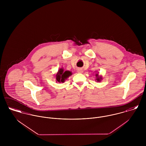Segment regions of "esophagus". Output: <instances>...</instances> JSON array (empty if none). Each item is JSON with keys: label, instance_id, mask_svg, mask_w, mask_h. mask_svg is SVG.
Masks as SVG:
<instances>
[{"label": "esophagus", "instance_id": "esophagus-1", "mask_svg": "<svg viewBox=\"0 0 146 146\" xmlns=\"http://www.w3.org/2000/svg\"><path fill=\"white\" fill-rule=\"evenodd\" d=\"M77 71H78V73H82L83 72V70L82 68H78Z\"/></svg>", "mask_w": 146, "mask_h": 146}]
</instances>
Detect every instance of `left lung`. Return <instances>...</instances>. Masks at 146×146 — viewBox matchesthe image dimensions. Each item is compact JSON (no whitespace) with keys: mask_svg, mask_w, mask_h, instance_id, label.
Listing matches in <instances>:
<instances>
[{"mask_svg":"<svg viewBox=\"0 0 146 146\" xmlns=\"http://www.w3.org/2000/svg\"><path fill=\"white\" fill-rule=\"evenodd\" d=\"M97 72V71H96ZM99 73V72H98ZM96 81H97V82H100L102 80V76L101 75H99V74L98 73L96 74Z\"/></svg>","mask_w":146,"mask_h":146,"instance_id":"left-lung-1","label":"left lung"}]
</instances>
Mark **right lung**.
<instances>
[{
	"mask_svg": "<svg viewBox=\"0 0 146 146\" xmlns=\"http://www.w3.org/2000/svg\"><path fill=\"white\" fill-rule=\"evenodd\" d=\"M72 75V72L70 71H64L63 68L58 70L57 73L55 75L56 83H64L67 79Z\"/></svg>",
	"mask_w": 146,
	"mask_h": 146,
	"instance_id": "right-lung-1",
	"label": "right lung"
}]
</instances>
